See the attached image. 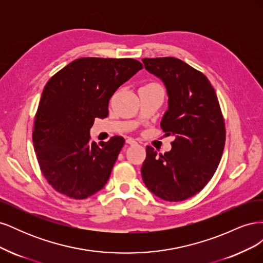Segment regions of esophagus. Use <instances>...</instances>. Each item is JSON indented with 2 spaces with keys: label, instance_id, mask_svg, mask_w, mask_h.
Here are the masks:
<instances>
[{
  "label": "esophagus",
  "instance_id": "obj_1",
  "mask_svg": "<svg viewBox=\"0 0 263 263\" xmlns=\"http://www.w3.org/2000/svg\"><path fill=\"white\" fill-rule=\"evenodd\" d=\"M126 144L127 145H130V146H135V145H137V141L135 140V139H133V138H127L126 139Z\"/></svg>",
  "mask_w": 263,
  "mask_h": 263
}]
</instances>
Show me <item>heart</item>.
<instances>
[{"label":"heart","instance_id":"1","mask_svg":"<svg viewBox=\"0 0 263 263\" xmlns=\"http://www.w3.org/2000/svg\"><path fill=\"white\" fill-rule=\"evenodd\" d=\"M155 86H159L158 84H156V83H149V84H146V85H144L140 89V91H142V90H147V89H151V87H155Z\"/></svg>","mask_w":263,"mask_h":263}]
</instances>
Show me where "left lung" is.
<instances>
[{
    "label": "left lung",
    "instance_id": "8db88e82",
    "mask_svg": "<svg viewBox=\"0 0 263 263\" xmlns=\"http://www.w3.org/2000/svg\"><path fill=\"white\" fill-rule=\"evenodd\" d=\"M142 62L165 85L169 107L160 125L176 138L164 155L147 147L142 180L162 200L184 201L202 191L217 169L226 140L224 117L214 87L201 71L173 57Z\"/></svg>",
    "mask_w": 263,
    "mask_h": 263
}]
</instances>
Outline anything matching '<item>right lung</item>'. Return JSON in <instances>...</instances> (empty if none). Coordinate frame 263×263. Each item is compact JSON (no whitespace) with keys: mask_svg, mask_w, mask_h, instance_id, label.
<instances>
[{"mask_svg":"<svg viewBox=\"0 0 263 263\" xmlns=\"http://www.w3.org/2000/svg\"><path fill=\"white\" fill-rule=\"evenodd\" d=\"M141 69L130 58H80L45 85L33 142L42 173L60 194L84 200L106 184L125 139L114 136L97 145L90 129L95 118L107 117L115 91Z\"/></svg>","mask_w":263,"mask_h":263,"instance_id":"1","label":"right lung"}]
</instances>
